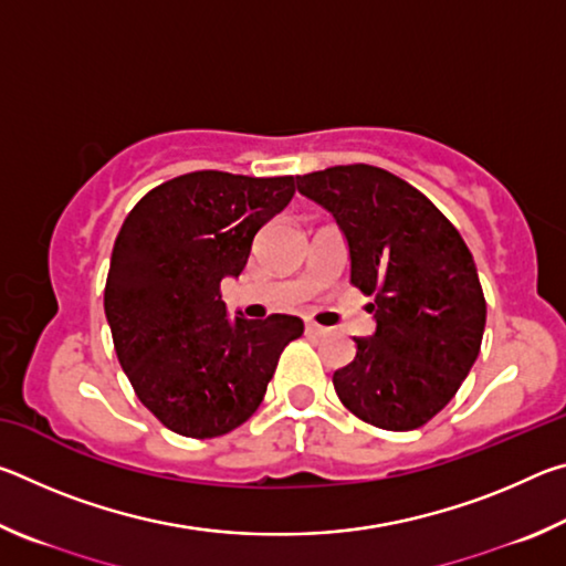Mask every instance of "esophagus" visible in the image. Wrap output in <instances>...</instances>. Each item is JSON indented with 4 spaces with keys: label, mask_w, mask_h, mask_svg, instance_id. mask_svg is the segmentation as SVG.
Segmentation results:
<instances>
[{
    "label": "esophagus",
    "mask_w": 566,
    "mask_h": 566,
    "mask_svg": "<svg viewBox=\"0 0 566 566\" xmlns=\"http://www.w3.org/2000/svg\"><path fill=\"white\" fill-rule=\"evenodd\" d=\"M304 332L310 334V337H324V334H327V329L319 327V324H314V322H306L304 324Z\"/></svg>",
    "instance_id": "34e87169"
}]
</instances>
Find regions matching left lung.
<instances>
[{"mask_svg":"<svg viewBox=\"0 0 566 566\" xmlns=\"http://www.w3.org/2000/svg\"><path fill=\"white\" fill-rule=\"evenodd\" d=\"M300 195L337 219L352 284L375 296L377 329L334 371L354 417L409 432L439 415L482 347L486 302L472 252L439 209L387 169L344 165L296 177Z\"/></svg>","mask_w":566,"mask_h":566,"instance_id":"left-lung-1","label":"left lung"}]
</instances>
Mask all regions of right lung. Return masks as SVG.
Masks as SVG:
<instances>
[{
  "label": "right lung",
  "instance_id": "1",
  "mask_svg": "<svg viewBox=\"0 0 566 566\" xmlns=\"http://www.w3.org/2000/svg\"><path fill=\"white\" fill-rule=\"evenodd\" d=\"M294 197V177L189 171L147 191L124 219L104 286L114 352L142 405L171 432L212 439L262 405L304 322L227 317L254 234Z\"/></svg>",
  "mask_w": 566,
  "mask_h": 566
}]
</instances>
